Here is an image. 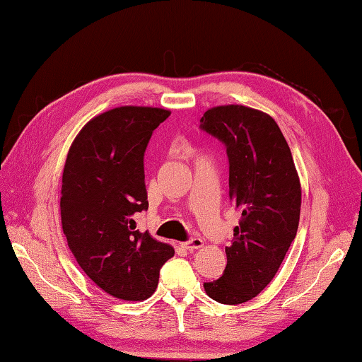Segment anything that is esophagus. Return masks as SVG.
Segmentation results:
<instances>
[{
	"mask_svg": "<svg viewBox=\"0 0 362 362\" xmlns=\"http://www.w3.org/2000/svg\"><path fill=\"white\" fill-rule=\"evenodd\" d=\"M203 244H204V241L201 240V238H192L189 241L183 243V247L188 249V250H196V249L203 247Z\"/></svg>",
	"mask_w": 362,
	"mask_h": 362,
	"instance_id": "34e87169",
	"label": "esophagus"
}]
</instances>
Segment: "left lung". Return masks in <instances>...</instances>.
Here are the masks:
<instances>
[{
    "instance_id": "left-lung-1",
    "label": "left lung",
    "mask_w": 362,
    "mask_h": 362,
    "mask_svg": "<svg viewBox=\"0 0 362 362\" xmlns=\"http://www.w3.org/2000/svg\"><path fill=\"white\" fill-rule=\"evenodd\" d=\"M201 129L226 146L230 199L241 211L223 274L204 283L218 303L238 305L265 289L297 235L302 188L289 145L272 116L244 105L207 110Z\"/></svg>"
}]
</instances>
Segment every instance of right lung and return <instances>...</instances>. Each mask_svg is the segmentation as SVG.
<instances>
[{
    "instance_id": "1",
    "label": "right lung",
    "mask_w": 362,
    "mask_h": 362,
    "mask_svg": "<svg viewBox=\"0 0 362 362\" xmlns=\"http://www.w3.org/2000/svg\"><path fill=\"white\" fill-rule=\"evenodd\" d=\"M170 115L118 107L86 124L66 155L60 217L69 247L94 283L116 298L140 302L156 291L173 246L136 230L148 209L144 155L153 131Z\"/></svg>"
}]
</instances>
